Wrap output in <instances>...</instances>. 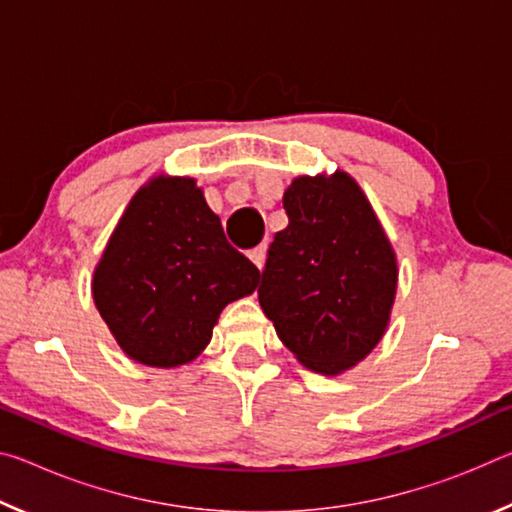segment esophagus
I'll list each match as a JSON object with an SVG mask.
<instances>
[{
  "label": "esophagus",
  "instance_id": "1",
  "mask_svg": "<svg viewBox=\"0 0 512 512\" xmlns=\"http://www.w3.org/2000/svg\"><path fill=\"white\" fill-rule=\"evenodd\" d=\"M248 257H250V262H253L259 271H262L264 268V262H266V246H257V248H253L248 253Z\"/></svg>",
  "mask_w": 512,
  "mask_h": 512
}]
</instances>
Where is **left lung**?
Segmentation results:
<instances>
[{
  "label": "left lung",
  "mask_w": 512,
  "mask_h": 512,
  "mask_svg": "<svg viewBox=\"0 0 512 512\" xmlns=\"http://www.w3.org/2000/svg\"><path fill=\"white\" fill-rule=\"evenodd\" d=\"M289 225L268 248L259 305L280 341L318 375H341L384 339L397 257L350 173L298 176L282 196Z\"/></svg>",
  "instance_id": "left-lung-1"
}]
</instances>
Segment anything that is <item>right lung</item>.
Here are the masks:
<instances>
[{"instance_id": "1", "label": "right lung", "mask_w": 512, "mask_h": 512, "mask_svg": "<svg viewBox=\"0 0 512 512\" xmlns=\"http://www.w3.org/2000/svg\"><path fill=\"white\" fill-rule=\"evenodd\" d=\"M259 271L225 241L221 219L189 176L137 189L92 275L103 323L133 361L178 368L194 361L225 305L257 289Z\"/></svg>"}]
</instances>
